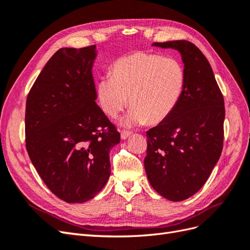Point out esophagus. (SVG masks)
<instances>
[{"label":"esophagus","mask_w":250,"mask_h":250,"mask_svg":"<svg viewBox=\"0 0 250 250\" xmlns=\"http://www.w3.org/2000/svg\"><path fill=\"white\" fill-rule=\"evenodd\" d=\"M130 135H131L130 131H126V130L121 131V139H122V140H126L127 138H129Z\"/></svg>","instance_id":"obj_1"}]
</instances>
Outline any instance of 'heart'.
Masks as SVG:
<instances>
[{
	"label": "heart",
	"instance_id": "obj_1",
	"mask_svg": "<svg viewBox=\"0 0 250 250\" xmlns=\"http://www.w3.org/2000/svg\"><path fill=\"white\" fill-rule=\"evenodd\" d=\"M185 87L186 72L176 59L135 51L112 63L110 77L98 81L96 94L109 117L123 110L129 97L131 108L120 123L131 127L163 122L176 108Z\"/></svg>",
	"mask_w": 250,
	"mask_h": 250
}]
</instances>
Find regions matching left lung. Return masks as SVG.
Segmentation results:
<instances>
[{"mask_svg":"<svg viewBox=\"0 0 250 250\" xmlns=\"http://www.w3.org/2000/svg\"><path fill=\"white\" fill-rule=\"evenodd\" d=\"M152 46L180 53L186 87L171 115L147 131L144 166L158 194L183 201L200 190L220 158L224 100L209 62L194 43L172 41Z\"/></svg>","mask_w":250,"mask_h":250,"instance_id":"8db88e82","label":"left lung"}]
</instances>
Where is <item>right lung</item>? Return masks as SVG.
<instances>
[{"label": "right lung", "mask_w": 250, "mask_h": 250, "mask_svg": "<svg viewBox=\"0 0 250 250\" xmlns=\"http://www.w3.org/2000/svg\"><path fill=\"white\" fill-rule=\"evenodd\" d=\"M96 46L59 49L27 97L29 157L51 192L69 203L85 202L102 190L110 175V149L120 143L96 103Z\"/></svg>", "instance_id": "right-lung-1"}]
</instances>
